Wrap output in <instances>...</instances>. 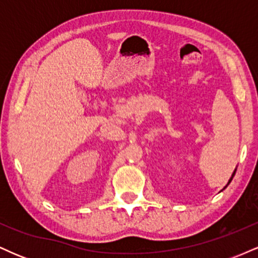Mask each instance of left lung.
Masks as SVG:
<instances>
[{"instance_id": "obj_1", "label": "left lung", "mask_w": 258, "mask_h": 258, "mask_svg": "<svg viewBox=\"0 0 258 258\" xmlns=\"http://www.w3.org/2000/svg\"><path fill=\"white\" fill-rule=\"evenodd\" d=\"M235 172H236V168H235V170H234V172H233V174H232V177H230V179L228 180V184H229V183L232 182V179H233V177H234V174H235ZM228 184H227V185H228ZM227 185L224 186V188H227ZM224 188H223V189H224Z\"/></svg>"}]
</instances>
